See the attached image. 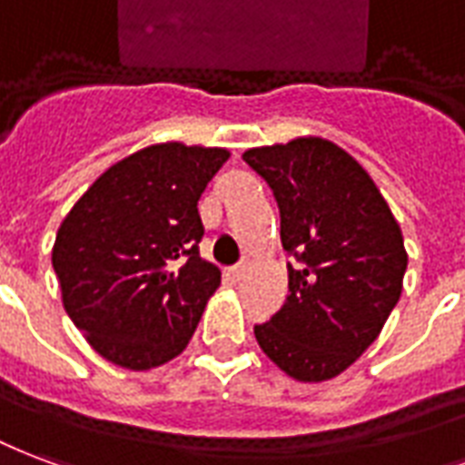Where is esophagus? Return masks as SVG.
Returning <instances> with one entry per match:
<instances>
[{"label": "esophagus", "instance_id": "34e87169", "mask_svg": "<svg viewBox=\"0 0 465 465\" xmlns=\"http://www.w3.org/2000/svg\"><path fill=\"white\" fill-rule=\"evenodd\" d=\"M247 272H250V262H247V260H240L235 267H230V277H232V280H242Z\"/></svg>", "mask_w": 465, "mask_h": 465}]
</instances>
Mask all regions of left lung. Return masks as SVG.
Here are the masks:
<instances>
[{
    "label": "left lung",
    "mask_w": 465,
    "mask_h": 465,
    "mask_svg": "<svg viewBox=\"0 0 465 465\" xmlns=\"http://www.w3.org/2000/svg\"><path fill=\"white\" fill-rule=\"evenodd\" d=\"M242 161L280 208L290 294L255 324L260 349L297 381H327L361 357L401 297L404 235L369 173L331 141L262 145Z\"/></svg>",
    "instance_id": "left-lung-1"
}]
</instances>
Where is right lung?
<instances>
[{
  "mask_svg": "<svg viewBox=\"0 0 465 465\" xmlns=\"http://www.w3.org/2000/svg\"><path fill=\"white\" fill-rule=\"evenodd\" d=\"M228 158L148 145L96 178L61 223L52 265L64 310L111 364L145 371L188 347L220 284L198 252V200Z\"/></svg>",
  "mask_w": 465,
  "mask_h": 465,
  "instance_id": "1",
  "label": "right lung"
}]
</instances>
